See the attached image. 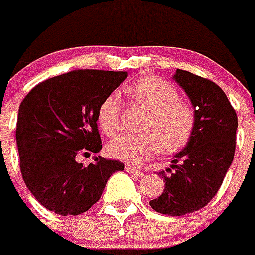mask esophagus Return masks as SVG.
Masks as SVG:
<instances>
[{
	"label": "esophagus",
	"instance_id": "esophagus-1",
	"mask_svg": "<svg viewBox=\"0 0 255 255\" xmlns=\"http://www.w3.org/2000/svg\"><path fill=\"white\" fill-rule=\"evenodd\" d=\"M125 169L128 170V172H129V173L134 174V176H136V177H141V176H143V173H141V170H140L139 168L134 167V165L126 164V165H125Z\"/></svg>",
	"mask_w": 255,
	"mask_h": 255
}]
</instances>
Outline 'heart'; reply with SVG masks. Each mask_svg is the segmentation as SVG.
Wrapping results in <instances>:
<instances>
[{
	"label": "heart",
	"instance_id": "1",
	"mask_svg": "<svg viewBox=\"0 0 255 255\" xmlns=\"http://www.w3.org/2000/svg\"><path fill=\"white\" fill-rule=\"evenodd\" d=\"M135 104L148 110L141 123L143 134H123L109 145L114 158L134 165L143 164L158 151L172 154L183 148L196 124L195 110L181 100V95L172 83L148 76L137 79L130 88ZM123 100L118 92L105 97L97 110V120L109 136L121 129Z\"/></svg>",
	"mask_w": 255,
	"mask_h": 255
}]
</instances>
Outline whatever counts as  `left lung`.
Segmentation results:
<instances>
[{
	"instance_id": "obj_1",
	"label": "left lung",
	"mask_w": 255,
	"mask_h": 255,
	"mask_svg": "<svg viewBox=\"0 0 255 255\" xmlns=\"http://www.w3.org/2000/svg\"><path fill=\"white\" fill-rule=\"evenodd\" d=\"M173 79L195 107V129L170 167L159 172L164 191L149 204L156 212L182 216L205 207L218 193L234 159L238 116L215 82L183 69Z\"/></svg>"
}]
</instances>
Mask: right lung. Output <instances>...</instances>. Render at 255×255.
I'll return each mask as SVG.
<instances>
[{"label": "right lung", "mask_w": 255, "mask_h": 255, "mask_svg": "<svg viewBox=\"0 0 255 255\" xmlns=\"http://www.w3.org/2000/svg\"><path fill=\"white\" fill-rule=\"evenodd\" d=\"M128 72L77 69L35 86L18 109L16 141L25 184L44 207L62 216L79 215L100 200L120 160L81 154L102 149L97 110Z\"/></svg>", "instance_id": "right-lung-1"}]
</instances>
